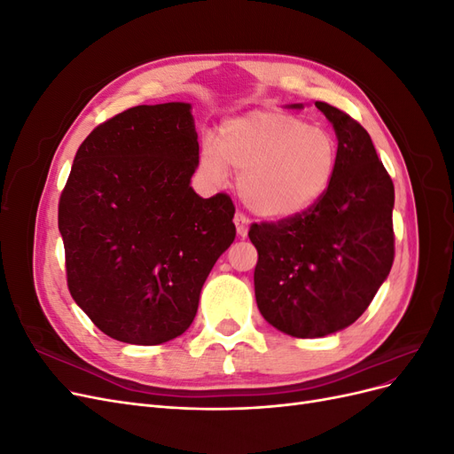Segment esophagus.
<instances>
[{
	"instance_id": "34e87169",
	"label": "esophagus",
	"mask_w": 454,
	"mask_h": 454,
	"mask_svg": "<svg viewBox=\"0 0 454 454\" xmlns=\"http://www.w3.org/2000/svg\"><path fill=\"white\" fill-rule=\"evenodd\" d=\"M235 225H237V232L239 237H246L248 235V227H250V217L242 214V212H237L235 215Z\"/></svg>"
}]
</instances>
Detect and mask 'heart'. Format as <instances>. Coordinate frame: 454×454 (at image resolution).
Here are the masks:
<instances>
[{
    "label": "heart",
    "instance_id": "1",
    "mask_svg": "<svg viewBox=\"0 0 454 454\" xmlns=\"http://www.w3.org/2000/svg\"><path fill=\"white\" fill-rule=\"evenodd\" d=\"M217 146L206 142L200 167L210 177H223L227 163L240 174V197L255 214L290 219L312 210L332 185L339 147L332 134L307 119L255 109L231 119L217 136Z\"/></svg>",
    "mask_w": 454,
    "mask_h": 454
}]
</instances>
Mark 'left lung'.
I'll return each mask as SVG.
<instances>
[{
    "label": "left lung",
    "instance_id": "8db88e82",
    "mask_svg": "<svg viewBox=\"0 0 454 454\" xmlns=\"http://www.w3.org/2000/svg\"><path fill=\"white\" fill-rule=\"evenodd\" d=\"M316 107L339 140L332 185L312 210L248 231L257 307L270 325L301 339L358 320L394 263L392 177L358 121L325 102Z\"/></svg>",
    "mask_w": 454,
    "mask_h": 454
}]
</instances>
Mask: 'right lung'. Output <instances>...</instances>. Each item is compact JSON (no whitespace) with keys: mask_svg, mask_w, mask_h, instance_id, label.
<instances>
[{"mask_svg":"<svg viewBox=\"0 0 454 454\" xmlns=\"http://www.w3.org/2000/svg\"><path fill=\"white\" fill-rule=\"evenodd\" d=\"M191 106H136L79 145L59 202L66 278L107 337L160 345L193 322L202 284L237 237L225 193L199 197Z\"/></svg>","mask_w":454,"mask_h":454,"instance_id":"obj_1","label":"right lung"}]
</instances>
